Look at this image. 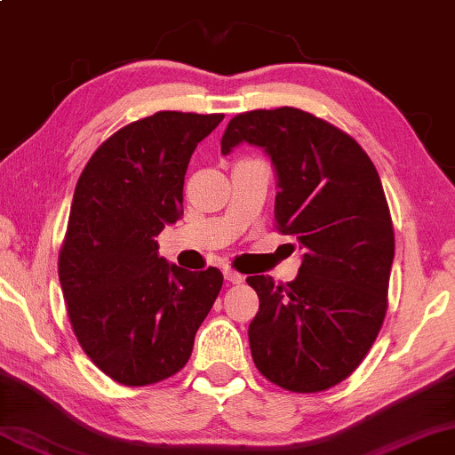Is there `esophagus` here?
I'll use <instances>...</instances> for the list:
<instances>
[{"label": "esophagus", "instance_id": "esophagus-1", "mask_svg": "<svg viewBox=\"0 0 455 455\" xmlns=\"http://www.w3.org/2000/svg\"><path fill=\"white\" fill-rule=\"evenodd\" d=\"M224 278H227V281L233 283V284H239V283L245 281V276L239 275V272L233 270V268H224Z\"/></svg>", "mask_w": 455, "mask_h": 455}]
</instances>
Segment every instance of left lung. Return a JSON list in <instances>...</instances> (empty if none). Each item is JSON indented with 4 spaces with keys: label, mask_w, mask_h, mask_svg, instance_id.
<instances>
[{
    "label": "left lung",
    "mask_w": 455,
    "mask_h": 455,
    "mask_svg": "<svg viewBox=\"0 0 455 455\" xmlns=\"http://www.w3.org/2000/svg\"><path fill=\"white\" fill-rule=\"evenodd\" d=\"M243 141L270 156L275 227L306 251L287 284L247 276L259 298L250 324L253 364L287 391L331 389L366 358L389 304L395 235L383 185L354 137L298 108L237 114L222 154Z\"/></svg>",
    "instance_id": "8db88e82"
}]
</instances>
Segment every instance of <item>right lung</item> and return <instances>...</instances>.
I'll use <instances>...</instances> for the list:
<instances>
[{"label":"right lung","instance_id":"1","mask_svg":"<svg viewBox=\"0 0 455 455\" xmlns=\"http://www.w3.org/2000/svg\"><path fill=\"white\" fill-rule=\"evenodd\" d=\"M222 118L166 110L135 120L108 137L78 177L60 284L84 354L120 385L177 374L222 289L220 270L168 264L156 241L183 214L191 154Z\"/></svg>","mask_w":455,"mask_h":455}]
</instances>
